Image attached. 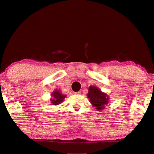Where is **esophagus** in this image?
Instances as JSON below:
<instances>
[{
    "instance_id": "34e87169",
    "label": "esophagus",
    "mask_w": 154,
    "mask_h": 154,
    "mask_svg": "<svg viewBox=\"0 0 154 154\" xmlns=\"http://www.w3.org/2000/svg\"><path fill=\"white\" fill-rule=\"evenodd\" d=\"M75 94H81V91H79V92H75Z\"/></svg>"
}]
</instances>
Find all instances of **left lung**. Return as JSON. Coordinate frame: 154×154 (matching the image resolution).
Here are the masks:
<instances>
[{
	"label": "left lung",
	"mask_w": 154,
	"mask_h": 154,
	"mask_svg": "<svg viewBox=\"0 0 154 154\" xmlns=\"http://www.w3.org/2000/svg\"><path fill=\"white\" fill-rule=\"evenodd\" d=\"M87 97L92 105L94 106L97 111L105 109V105L109 103V97L95 86H90L88 88Z\"/></svg>",
	"instance_id": "1"
}]
</instances>
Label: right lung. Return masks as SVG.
<instances>
[{"mask_svg": "<svg viewBox=\"0 0 154 154\" xmlns=\"http://www.w3.org/2000/svg\"><path fill=\"white\" fill-rule=\"evenodd\" d=\"M51 96L52 97L50 100L51 103L53 104V105H58L63 101L65 97H66V95L62 94L61 92L58 90H56L52 92Z\"/></svg>", "mask_w": 154, "mask_h": 154, "instance_id": "right-lung-1", "label": "right lung"}]
</instances>
